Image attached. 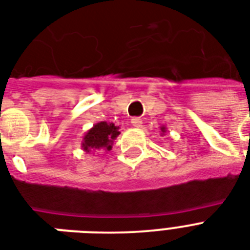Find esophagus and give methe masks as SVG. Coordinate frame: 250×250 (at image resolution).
<instances>
[{
    "label": "esophagus",
    "instance_id": "34e87169",
    "mask_svg": "<svg viewBox=\"0 0 250 250\" xmlns=\"http://www.w3.org/2000/svg\"><path fill=\"white\" fill-rule=\"evenodd\" d=\"M131 123H132L133 127H137V128L141 127V125H143V122H141L140 118H132V119H131Z\"/></svg>",
    "mask_w": 250,
    "mask_h": 250
}]
</instances>
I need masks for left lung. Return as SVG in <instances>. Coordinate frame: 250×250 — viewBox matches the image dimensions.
I'll return each instance as SVG.
<instances>
[{
  "instance_id": "left-lung-1",
  "label": "left lung",
  "mask_w": 250,
  "mask_h": 250,
  "mask_svg": "<svg viewBox=\"0 0 250 250\" xmlns=\"http://www.w3.org/2000/svg\"><path fill=\"white\" fill-rule=\"evenodd\" d=\"M161 133H162V135H165V133H166V127H165V125H162V127H161Z\"/></svg>"
}]
</instances>
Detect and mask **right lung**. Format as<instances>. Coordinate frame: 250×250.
<instances>
[{"label":"right lung","instance_id":"1","mask_svg":"<svg viewBox=\"0 0 250 250\" xmlns=\"http://www.w3.org/2000/svg\"><path fill=\"white\" fill-rule=\"evenodd\" d=\"M119 127L114 123L98 122L86 131L82 141V149L85 153H94L98 150H111L114 140L119 136Z\"/></svg>","mask_w":250,"mask_h":250}]
</instances>
